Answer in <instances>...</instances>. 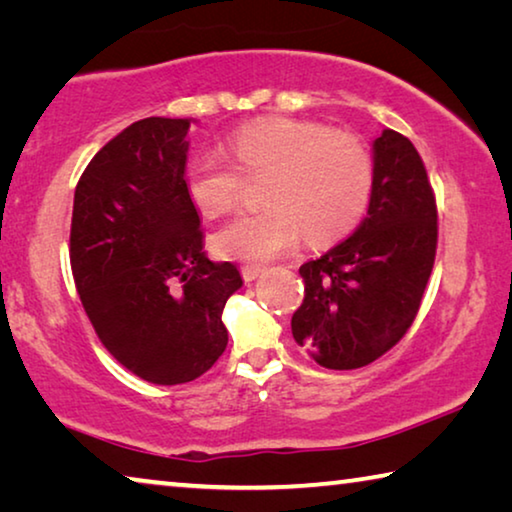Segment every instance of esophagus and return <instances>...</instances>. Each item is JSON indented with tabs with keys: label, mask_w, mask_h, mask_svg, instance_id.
Returning <instances> with one entry per match:
<instances>
[{
	"label": "esophagus",
	"mask_w": 512,
	"mask_h": 512,
	"mask_svg": "<svg viewBox=\"0 0 512 512\" xmlns=\"http://www.w3.org/2000/svg\"><path fill=\"white\" fill-rule=\"evenodd\" d=\"M259 273H262V266H253V264L241 266V277H244L246 282H253V280H257Z\"/></svg>",
	"instance_id": "34e87169"
}]
</instances>
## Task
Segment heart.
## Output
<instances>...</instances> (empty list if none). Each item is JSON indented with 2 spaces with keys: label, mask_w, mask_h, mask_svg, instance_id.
I'll list each match as a JSON object with an SVG mask.
<instances>
[{
  "label": "heart",
  "mask_w": 512,
  "mask_h": 512,
  "mask_svg": "<svg viewBox=\"0 0 512 512\" xmlns=\"http://www.w3.org/2000/svg\"><path fill=\"white\" fill-rule=\"evenodd\" d=\"M228 155L198 153L185 169V192L205 216L239 203L246 178H266L259 212L241 214L214 232L216 255L241 262H268L305 235L311 246L341 239L366 212L375 164L350 133L316 121L266 117L228 137Z\"/></svg>",
  "instance_id": "heart-1"
}]
</instances>
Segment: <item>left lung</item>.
<instances>
[{"mask_svg": "<svg viewBox=\"0 0 512 512\" xmlns=\"http://www.w3.org/2000/svg\"><path fill=\"white\" fill-rule=\"evenodd\" d=\"M368 216L352 237L300 266L305 300L291 318L318 366H368L409 332L438 246V210L409 137L386 128L375 144Z\"/></svg>", "mask_w": 512, "mask_h": 512, "instance_id": "8db88e82", "label": "left lung"}]
</instances>
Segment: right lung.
<instances>
[{
    "label": "right lung",
    "instance_id": "obj_1",
    "mask_svg": "<svg viewBox=\"0 0 512 512\" xmlns=\"http://www.w3.org/2000/svg\"><path fill=\"white\" fill-rule=\"evenodd\" d=\"M189 119L149 117L94 155L74 192L69 262L112 357L144 381L185 384L228 345L221 314L241 284L212 262L185 192Z\"/></svg>",
    "mask_w": 512,
    "mask_h": 512
}]
</instances>
